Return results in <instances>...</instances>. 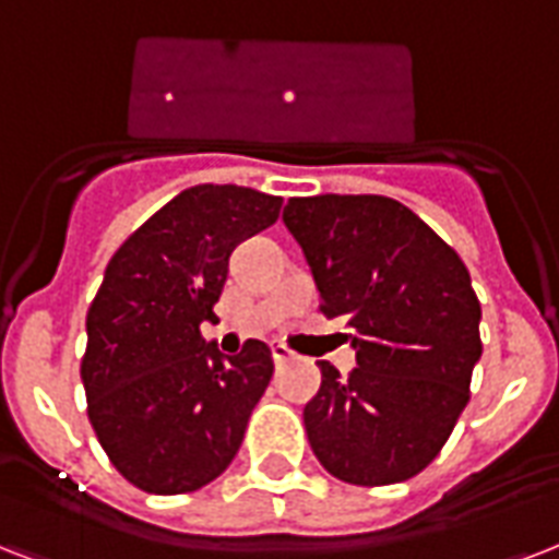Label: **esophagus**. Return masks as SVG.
I'll return each instance as SVG.
<instances>
[{
  "instance_id": "34e87169",
  "label": "esophagus",
  "mask_w": 559,
  "mask_h": 559,
  "mask_svg": "<svg viewBox=\"0 0 559 559\" xmlns=\"http://www.w3.org/2000/svg\"><path fill=\"white\" fill-rule=\"evenodd\" d=\"M271 356H274L276 365H285V361H292L294 353H292V349H288V347H285V344H280V341H274V344H271Z\"/></svg>"
}]
</instances>
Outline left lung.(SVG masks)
I'll use <instances>...</instances> for the list:
<instances>
[{"label": "left lung", "mask_w": 559, "mask_h": 559, "mask_svg": "<svg viewBox=\"0 0 559 559\" xmlns=\"http://www.w3.org/2000/svg\"><path fill=\"white\" fill-rule=\"evenodd\" d=\"M285 227L320 288V311L353 329L347 379L320 365L302 408L311 452L329 475L384 487L423 473L469 402L481 358V302L455 250L384 194L292 198Z\"/></svg>", "instance_id": "8db88e82"}]
</instances>
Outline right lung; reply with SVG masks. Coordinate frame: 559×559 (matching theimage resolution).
<instances>
[{
    "instance_id": "obj_1",
    "label": "right lung",
    "mask_w": 559,
    "mask_h": 559,
    "mask_svg": "<svg viewBox=\"0 0 559 559\" xmlns=\"http://www.w3.org/2000/svg\"><path fill=\"white\" fill-rule=\"evenodd\" d=\"M283 198L245 186L183 189L131 233L86 311L81 382L98 443L145 492L215 481L239 452L274 358L262 341L221 358L215 320L230 253L280 218Z\"/></svg>"
}]
</instances>
